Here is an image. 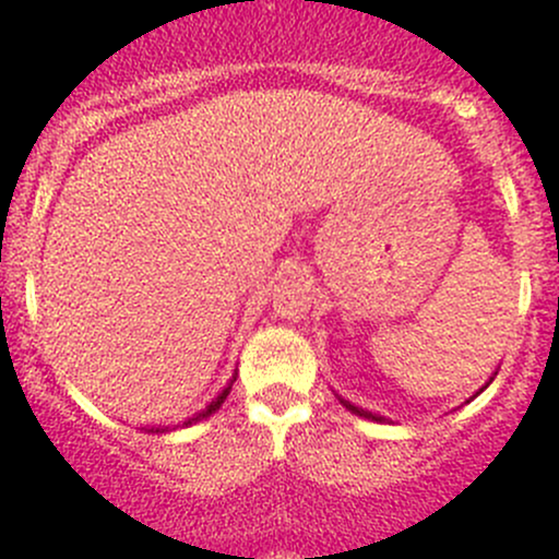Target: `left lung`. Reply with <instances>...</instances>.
<instances>
[{"label": "left lung", "mask_w": 559, "mask_h": 559, "mask_svg": "<svg viewBox=\"0 0 559 559\" xmlns=\"http://www.w3.org/2000/svg\"><path fill=\"white\" fill-rule=\"evenodd\" d=\"M491 380H493V378H491ZM491 380H488V383H491ZM488 383H485V385H483V389H488ZM483 389H479V391H483ZM479 391H477V394H479ZM338 403H342V405H344V408H347V411H353V414H356V416H364V419H372V421H385V419H383V416L372 414V411H364V408H358V405L347 403V400H344V397H338Z\"/></svg>", "instance_id": "8db88e82"}]
</instances>
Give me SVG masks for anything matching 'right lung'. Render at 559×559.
Here are the masks:
<instances>
[{
	"instance_id": "right-lung-1",
	"label": "right lung",
	"mask_w": 559,
	"mask_h": 559,
	"mask_svg": "<svg viewBox=\"0 0 559 559\" xmlns=\"http://www.w3.org/2000/svg\"><path fill=\"white\" fill-rule=\"evenodd\" d=\"M234 380H237V378H231V383H228V385H226V389H223V391H221V394H217V397H215V400H212V403H209V405H206V408H203V411H201V414L190 416V419H187V421H185V427H187V425H195V421H201V419H206V416H212V414H215V411H217V408H221V405H223V403H226V397H228V391H231ZM168 430H170V427H151V430H148V432H168ZM174 430H176V427H174Z\"/></svg>"
}]
</instances>
